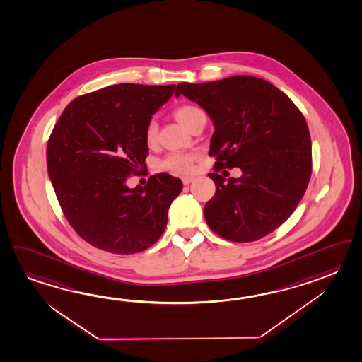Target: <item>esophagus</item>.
I'll return each mask as SVG.
<instances>
[{"mask_svg": "<svg viewBox=\"0 0 362 362\" xmlns=\"http://www.w3.org/2000/svg\"><path fill=\"white\" fill-rule=\"evenodd\" d=\"M192 180H194V178L192 177H182V184H184L185 186H186V185L190 184Z\"/></svg>", "mask_w": 362, "mask_h": 362, "instance_id": "34e87169", "label": "esophagus"}]
</instances>
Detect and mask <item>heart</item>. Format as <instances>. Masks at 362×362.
Listing matches in <instances>:
<instances>
[{"label":"heart","mask_w":362,"mask_h":362,"mask_svg":"<svg viewBox=\"0 0 362 362\" xmlns=\"http://www.w3.org/2000/svg\"><path fill=\"white\" fill-rule=\"evenodd\" d=\"M202 113V110L194 105L185 104L181 107H176L175 110V117L180 123L184 126H189L190 122ZM158 135V126L154 121L148 122L145 127V141L148 145H153L156 140ZM195 162H197V156L195 154H187V153H170L168 156L163 158L159 162V168L164 170H168L172 173L177 175H189L195 170Z\"/></svg>","instance_id":"obj_1"}]
</instances>
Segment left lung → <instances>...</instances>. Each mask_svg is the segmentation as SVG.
I'll use <instances>...</instances> for the list:
<instances>
[{"label": "left lung", "mask_w": 362, "mask_h": 362, "mask_svg": "<svg viewBox=\"0 0 362 362\" xmlns=\"http://www.w3.org/2000/svg\"><path fill=\"white\" fill-rule=\"evenodd\" d=\"M198 103L214 123L208 176L216 194L204 206L214 234L249 243L271 234L296 211L312 173L311 136L302 112L264 79L234 76L206 83H178L176 96ZM239 166L240 179L218 175Z\"/></svg>", "instance_id": "8db88e82"}]
</instances>
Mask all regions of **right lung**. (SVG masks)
Returning <instances> with one entry per match:
<instances>
[{"label": "right lung", "instance_id": "1", "mask_svg": "<svg viewBox=\"0 0 362 362\" xmlns=\"http://www.w3.org/2000/svg\"><path fill=\"white\" fill-rule=\"evenodd\" d=\"M176 85L122 83L78 96L47 142L51 184L65 218L95 248L134 255L163 235L182 182L168 173L129 189L149 156L145 127Z\"/></svg>", "mask_w": 362, "mask_h": 362}]
</instances>
